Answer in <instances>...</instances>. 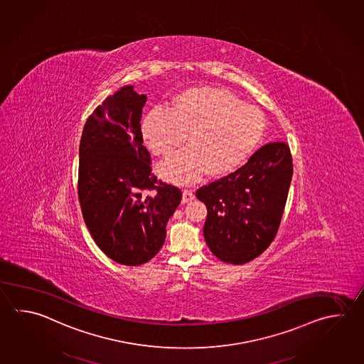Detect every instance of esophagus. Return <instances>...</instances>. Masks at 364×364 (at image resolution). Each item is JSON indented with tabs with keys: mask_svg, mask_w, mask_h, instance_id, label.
<instances>
[{
	"mask_svg": "<svg viewBox=\"0 0 364 364\" xmlns=\"http://www.w3.org/2000/svg\"><path fill=\"white\" fill-rule=\"evenodd\" d=\"M193 199H194V193H193L192 191H188V189H186V191L183 192V198H181V202H183V203H188V202H191Z\"/></svg>",
	"mask_w": 364,
	"mask_h": 364,
	"instance_id": "1",
	"label": "esophagus"
}]
</instances>
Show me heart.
<instances>
[{
    "mask_svg": "<svg viewBox=\"0 0 364 364\" xmlns=\"http://www.w3.org/2000/svg\"><path fill=\"white\" fill-rule=\"evenodd\" d=\"M267 127L257 107L229 91L186 90L170 110L153 108L141 121L145 143L156 156L167 157L184 143L188 148L159 166L162 178L188 186L207 172L224 176L243 165L256 151Z\"/></svg>",
    "mask_w": 364,
    "mask_h": 364,
    "instance_id": "heart-1",
    "label": "heart"
}]
</instances>
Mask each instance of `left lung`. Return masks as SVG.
Listing matches in <instances>:
<instances>
[{
	"label": "left lung",
	"instance_id": "left-lung-1",
	"mask_svg": "<svg viewBox=\"0 0 364 364\" xmlns=\"http://www.w3.org/2000/svg\"><path fill=\"white\" fill-rule=\"evenodd\" d=\"M286 143L264 145L247 164L225 178L199 188L207 207L203 235L218 259L240 265L262 254L281 224L292 178Z\"/></svg>",
	"mask_w": 364,
	"mask_h": 364
}]
</instances>
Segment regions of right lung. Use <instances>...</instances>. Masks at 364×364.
Listing matches in <instances>:
<instances>
[{
    "instance_id": "add662e5",
    "label": "right lung",
    "mask_w": 364,
    "mask_h": 364,
    "mask_svg": "<svg viewBox=\"0 0 364 364\" xmlns=\"http://www.w3.org/2000/svg\"><path fill=\"white\" fill-rule=\"evenodd\" d=\"M146 95L127 85L97 105L80 143L78 198L97 247L122 265L158 254L181 192L151 173L140 118Z\"/></svg>"
}]
</instances>
